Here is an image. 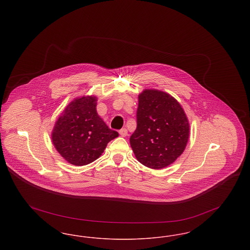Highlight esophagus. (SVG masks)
I'll return each instance as SVG.
<instances>
[{
	"label": "esophagus",
	"mask_w": 250,
	"mask_h": 250,
	"mask_svg": "<svg viewBox=\"0 0 250 250\" xmlns=\"http://www.w3.org/2000/svg\"><path fill=\"white\" fill-rule=\"evenodd\" d=\"M119 133L122 137H126V136H127V129H126V128H122V129L119 131Z\"/></svg>",
	"instance_id": "34e87169"
}]
</instances>
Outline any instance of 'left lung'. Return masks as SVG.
I'll use <instances>...</instances> for the list:
<instances>
[{
  "mask_svg": "<svg viewBox=\"0 0 250 250\" xmlns=\"http://www.w3.org/2000/svg\"><path fill=\"white\" fill-rule=\"evenodd\" d=\"M189 137V124L172 96L157 90L139 95L137 128L130 145L138 161L159 169L173 163L184 152Z\"/></svg>",
  "mask_w": 250,
  "mask_h": 250,
  "instance_id": "left-lung-1",
  "label": "left lung"
}]
</instances>
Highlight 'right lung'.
Instances as JSON below:
<instances>
[{"mask_svg":"<svg viewBox=\"0 0 250 250\" xmlns=\"http://www.w3.org/2000/svg\"><path fill=\"white\" fill-rule=\"evenodd\" d=\"M96 97L77 98L65 107L52 131V143L67 162L87 165L104 152L107 143L119 136L108 128L96 112Z\"/></svg>","mask_w":250,"mask_h":250,"instance_id":"add662e5","label":"right lung"}]
</instances>
